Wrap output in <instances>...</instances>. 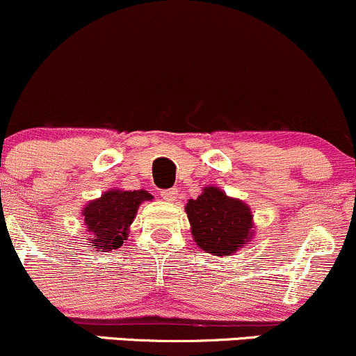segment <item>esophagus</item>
Wrapping results in <instances>:
<instances>
[{
	"label": "esophagus",
	"mask_w": 356,
	"mask_h": 356,
	"mask_svg": "<svg viewBox=\"0 0 356 356\" xmlns=\"http://www.w3.org/2000/svg\"><path fill=\"white\" fill-rule=\"evenodd\" d=\"M161 195H163V198H164V200H168V202H173V200H177V195H178V190H177V188L163 190V192H161Z\"/></svg>",
	"instance_id": "1"
}]
</instances>
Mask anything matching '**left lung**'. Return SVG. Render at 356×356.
I'll return each instance as SVG.
<instances>
[{
    "mask_svg": "<svg viewBox=\"0 0 356 356\" xmlns=\"http://www.w3.org/2000/svg\"><path fill=\"white\" fill-rule=\"evenodd\" d=\"M185 209L195 243L207 253L229 256L250 241L253 225L250 207L216 186H207L200 197L188 200Z\"/></svg>",
    "mask_w": 356,
    "mask_h": 356,
    "instance_id": "obj_1",
    "label": "left lung"
}]
</instances>
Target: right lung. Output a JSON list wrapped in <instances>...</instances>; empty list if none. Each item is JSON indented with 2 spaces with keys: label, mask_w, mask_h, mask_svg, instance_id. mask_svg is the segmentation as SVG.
Masks as SVG:
<instances>
[{
  "label": "right lung",
  "mask_w": 356,
  "mask_h": 356,
  "mask_svg": "<svg viewBox=\"0 0 356 356\" xmlns=\"http://www.w3.org/2000/svg\"><path fill=\"white\" fill-rule=\"evenodd\" d=\"M151 198V193L146 190H112L103 193L98 200L90 202L83 212L90 246H97L98 250L105 251L120 248L124 241H127L129 225L132 224L139 205Z\"/></svg>",
  "instance_id": "1"
}]
</instances>
